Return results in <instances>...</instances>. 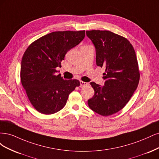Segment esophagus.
Masks as SVG:
<instances>
[{
	"mask_svg": "<svg viewBox=\"0 0 159 159\" xmlns=\"http://www.w3.org/2000/svg\"><path fill=\"white\" fill-rule=\"evenodd\" d=\"M87 85H88V83H85V82H83V81H80V87H83V86H87Z\"/></svg>",
	"mask_w": 159,
	"mask_h": 159,
	"instance_id": "34e87169",
	"label": "esophagus"
}]
</instances>
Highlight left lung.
Returning <instances> with one entry per match:
<instances>
[{
  "instance_id": "8db88e82",
  "label": "left lung",
  "mask_w": 159,
  "mask_h": 159,
  "mask_svg": "<svg viewBox=\"0 0 159 159\" xmlns=\"http://www.w3.org/2000/svg\"><path fill=\"white\" fill-rule=\"evenodd\" d=\"M86 35L96 49L97 66L105 68L104 86L90 83L94 90L90 108L101 116L121 110L137 88L139 71L135 50L126 38L110 31L91 30Z\"/></svg>"
}]
</instances>
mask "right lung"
<instances>
[{
	"label": "right lung",
	"instance_id": "right-lung-1",
	"mask_svg": "<svg viewBox=\"0 0 159 159\" xmlns=\"http://www.w3.org/2000/svg\"><path fill=\"white\" fill-rule=\"evenodd\" d=\"M85 37V31L54 32L30 45L23 55L21 83L35 109L52 114L65 106L69 94L80 85L78 80H64L57 67L70 49Z\"/></svg>",
	"mask_w": 159,
	"mask_h": 159
}]
</instances>
